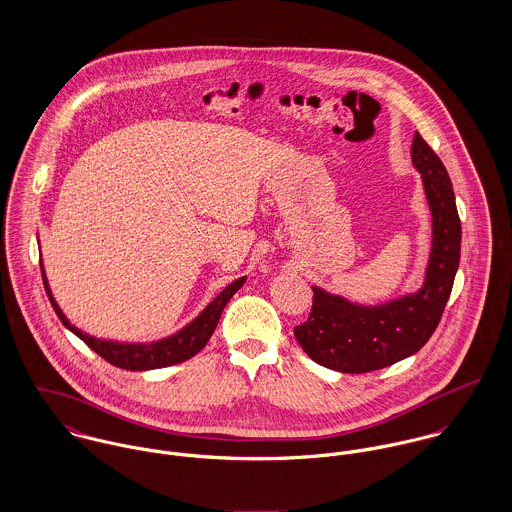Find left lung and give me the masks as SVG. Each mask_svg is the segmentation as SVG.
Instances as JSON below:
<instances>
[{
  "label": "left lung",
  "instance_id": "left-lung-1",
  "mask_svg": "<svg viewBox=\"0 0 512 512\" xmlns=\"http://www.w3.org/2000/svg\"><path fill=\"white\" fill-rule=\"evenodd\" d=\"M410 153L432 213V250L424 284L418 292L378 305L353 303L313 286L309 319L293 333L317 365L349 374L394 365L416 355L438 327L459 268L461 222L449 175L418 132Z\"/></svg>",
  "mask_w": 512,
  "mask_h": 512
}]
</instances>
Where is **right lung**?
Wrapping results in <instances>:
<instances>
[{"mask_svg": "<svg viewBox=\"0 0 512 512\" xmlns=\"http://www.w3.org/2000/svg\"><path fill=\"white\" fill-rule=\"evenodd\" d=\"M41 276H43L45 292L49 295V301H51L55 313L59 315L61 323L69 331H73L78 339H82L94 353H98L104 361H108L110 365L118 366V368H126V370H153V368H163V366L179 365V363L195 357L207 345L211 335L215 333L220 313L226 307V303L230 301V297L238 292L246 282V276L234 280L191 323H187L183 329H179L177 333H173L169 337H163V339L151 341V343H120V341L92 337V335L80 331L78 327H74L53 297L45 268H43V260H41Z\"/></svg>", "mask_w": 512, "mask_h": 512, "instance_id": "obj_1", "label": "right lung"}]
</instances>
